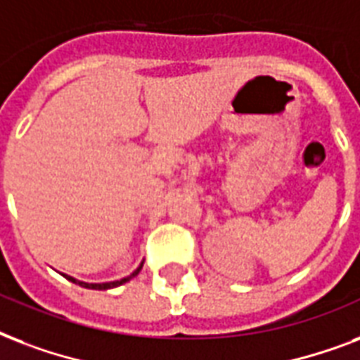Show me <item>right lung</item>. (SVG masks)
Returning a JSON list of instances; mask_svg holds the SVG:
<instances>
[{"instance_id": "right-lung-1", "label": "right lung", "mask_w": 360, "mask_h": 360, "mask_svg": "<svg viewBox=\"0 0 360 360\" xmlns=\"http://www.w3.org/2000/svg\"><path fill=\"white\" fill-rule=\"evenodd\" d=\"M142 264H144V261H142L139 266H136V270H133L129 276H125V278H122V280H114V281H103V283H88V281H80L77 280V278H73V276H67L63 274L69 281H73V283H77V285L80 287H86V289H97V291H107V289H112V287H118V285H124L125 281H129L131 278H135L139 272H141Z\"/></svg>"}]
</instances>
